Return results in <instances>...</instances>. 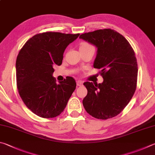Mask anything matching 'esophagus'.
Listing matches in <instances>:
<instances>
[{
	"mask_svg": "<svg viewBox=\"0 0 155 155\" xmlns=\"http://www.w3.org/2000/svg\"><path fill=\"white\" fill-rule=\"evenodd\" d=\"M83 81H77V86H81V85H83Z\"/></svg>",
	"mask_w": 155,
	"mask_h": 155,
	"instance_id": "esophagus-1",
	"label": "esophagus"
}]
</instances>
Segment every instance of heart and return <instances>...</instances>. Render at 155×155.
I'll list each match as a JSON object with an SVG mask.
<instances>
[{
    "mask_svg": "<svg viewBox=\"0 0 155 155\" xmlns=\"http://www.w3.org/2000/svg\"><path fill=\"white\" fill-rule=\"evenodd\" d=\"M89 47H93L91 45L86 43H84L81 44L80 49H85V48H89Z\"/></svg>",
    "mask_w": 155,
    "mask_h": 155,
    "instance_id": "1",
    "label": "heart"
}]
</instances>
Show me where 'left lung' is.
Here are the masks:
<instances>
[{
  "label": "left lung",
  "instance_id": "left-lung-1",
  "mask_svg": "<svg viewBox=\"0 0 155 155\" xmlns=\"http://www.w3.org/2000/svg\"><path fill=\"white\" fill-rule=\"evenodd\" d=\"M79 38L96 47L94 67L101 69L104 79L99 84L84 83L87 89L84 108L98 119L117 116L136 89L138 70L134 50L124 36L111 29L84 33Z\"/></svg>",
  "mask_w": 155,
  "mask_h": 155
}]
</instances>
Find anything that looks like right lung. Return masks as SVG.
<instances>
[{
	"instance_id": "1",
	"label": "right lung",
	"mask_w": 155,
	"mask_h": 155,
	"mask_svg": "<svg viewBox=\"0 0 155 155\" xmlns=\"http://www.w3.org/2000/svg\"><path fill=\"white\" fill-rule=\"evenodd\" d=\"M79 34L47 32L30 38L16 60V80L19 95L37 116L53 118L66 108L77 83L72 77L56 83L53 67L62 63L64 52Z\"/></svg>"
}]
</instances>
